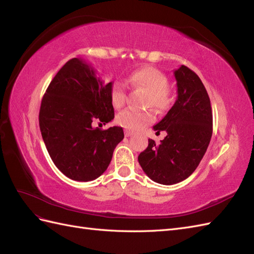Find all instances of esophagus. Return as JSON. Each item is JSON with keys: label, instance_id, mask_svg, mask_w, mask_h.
Listing matches in <instances>:
<instances>
[{"label": "esophagus", "instance_id": "obj_1", "mask_svg": "<svg viewBox=\"0 0 254 254\" xmlns=\"http://www.w3.org/2000/svg\"><path fill=\"white\" fill-rule=\"evenodd\" d=\"M133 134V131H130L128 129H125V136H131Z\"/></svg>", "mask_w": 254, "mask_h": 254}]
</instances>
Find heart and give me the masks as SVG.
<instances>
[{
	"label": "heart",
	"mask_w": 254,
	"mask_h": 254,
	"mask_svg": "<svg viewBox=\"0 0 254 254\" xmlns=\"http://www.w3.org/2000/svg\"><path fill=\"white\" fill-rule=\"evenodd\" d=\"M126 82L133 89L147 91L145 106L153 107L158 111H165L172 104L171 90L167 87L168 78L162 72L153 66H144L130 74ZM127 92L122 82H114L110 90V99L114 108H121L125 104ZM155 120L150 110L125 109L117 115V123L129 130H140Z\"/></svg>",
	"instance_id": "heart-1"
}]
</instances>
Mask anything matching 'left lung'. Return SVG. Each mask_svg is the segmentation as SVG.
<instances>
[{
    "label": "left lung",
    "mask_w": 254,
    "mask_h": 254,
    "mask_svg": "<svg viewBox=\"0 0 254 254\" xmlns=\"http://www.w3.org/2000/svg\"><path fill=\"white\" fill-rule=\"evenodd\" d=\"M177 99L153 130L165 131L164 140L148 147L137 160L144 173L160 184L179 183L194 173L210 144L213 115L210 97L198 75L186 65L174 72Z\"/></svg>",
    "instance_id": "obj_1"
}]
</instances>
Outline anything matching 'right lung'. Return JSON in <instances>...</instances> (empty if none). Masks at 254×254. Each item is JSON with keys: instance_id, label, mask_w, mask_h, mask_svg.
I'll return each mask as SVG.
<instances>
[{"instance_id": "1", "label": "right lung", "mask_w": 254, "mask_h": 254, "mask_svg": "<svg viewBox=\"0 0 254 254\" xmlns=\"http://www.w3.org/2000/svg\"><path fill=\"white\" fill-rule=\"evenodd\" d=\"M112 82L97 77L93 66L73 58L60 68L42 98L39 126L50 157L75 181H92L108 168L114 148L124 139L119 126L93 127L114 119ZM102 125V124H101Z\"/></svg>"}]
</instances>
